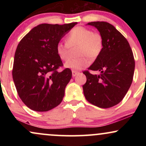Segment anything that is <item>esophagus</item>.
<instances>
[{"label":"esophagus","mask_w":146,"mask_h":146,"mask_svg":"<svg viewBox=\"0 0 146 146\" xmlns=\"http://www.w3.org/2000/svg\"><path fill=\"white\" fill-rule=\"evenodd\" d=\"M79 73V72L76 71H72V75H73V77H75L77 75H78Z\"/></svg>","instance_id":"esophagus-1"}]
</instances>
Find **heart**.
Instances as JSON below:
<instances>
[{
    "mask_svg": "<svg viewBox=\"0 0 146 146\" xmlns=\"http://www.w3.org/2000/svg\"><path fill=\"white\" fill-rule=\"evenodd\" d=\"M78 47L75 59H70L64 64L66 68L79 71L88 66L90 60H95L100 56L104 48V39L100 33L84 27H76L66 37V42H59L56 50L60 60H66L69 57L71 48Z\"/></svg>",
    "mask_w": 146,
    "mask_h": 146,
    "instance_id": "b5f03b06",
    "label": "heart"
}]
</instances>
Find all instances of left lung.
I'll use <instances>...</instances> for the list:
<instances>
[{
    "mask_svg": "<svg viewBox=\"0 0 146 146\" xmlns=\"http://www.w3.org/2000/svg\"><path fill=\"white\" fill-rule=\"evenodd\" d=\"M88 25L97 28L104 39L102 53L88 68L101 72L93 75L83 73L86 82L83 91L88 102L102 108L117 105L123 100L133 79L135 62L128 40L116 28L106 22H91Z\"/></svg>",
    "mask_w": 146,
    "mask_h": 146,
    "instance_id": "8db88e82",
    "label": "left lung"
}]
</instances>
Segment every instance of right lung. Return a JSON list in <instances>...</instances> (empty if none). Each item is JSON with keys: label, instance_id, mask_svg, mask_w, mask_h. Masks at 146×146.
<instances>
[{"label": "right lung", "instance_id": "obj_1", "mask_svg": "<svg viewBox=\"0 0 146 146\" xmlns=\"http://www.w3.org/2000/svg\"><path fill=\"white\" fill-rule=\"evenodd\" d=\"M77 24L39 25L20 41L15 53L12 76L20 98L30 109L48 111L62 101L72 72L69 68L58 71L63 64L56 47Z\"/></svg>", "mask_w": 146, "mask_h": 146}]
</instances>
